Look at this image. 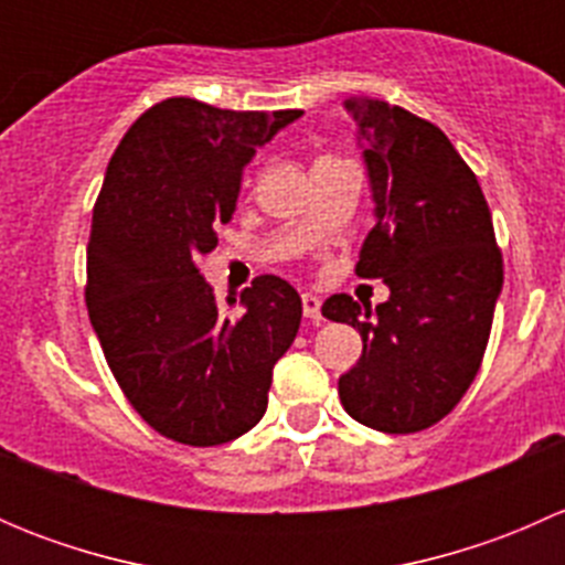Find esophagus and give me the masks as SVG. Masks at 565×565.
<instances>
[{
	"mask_svg": "<svg viewBox=\"0 0 565 565\" xmlns=\"http://www.w3.org/2000/svg\"><path fill=\"white\" fill-rule=\"evenodd\" d=\"M300 300H303V317L306 319H311V322H319V319H322V311H319V298L317 295H311V292H303L300 295Z\"/></svg>",
	"mask_w": 565,
	"mask_h": 565,
	"instance_id": "obj_1",
	"label": "esophagus"
}]
</instances>
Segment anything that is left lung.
<instances>
[{
    "label": "left lung",
    "instance_id": "8db88e82",
    "mask_svg": "<svg viewBox=\"0 0 565 565\" xmlns=\"http://www.w3.org/2000/svg\"><path fill=\"white\" fill-rule=\"evenodd\" d=\"M344 108L374 202L355 270L383 278L391 295L377 309L333 295L322 315L363 339L361 361L339 377L347 413L409 435L446 418L476 380L503 259L481 185L437 125L366 95Z\"/></svg>",
    "mask_w": 565,
    "mask_h": 565
}]
</instances>
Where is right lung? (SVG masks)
Returning a JSON list of instances; mask_svg holds the SVG:
<instances>
[{"label": "right lung", "instance_id": "right-lung-1", "mask_svg": "<svg viewBox=\"0 0 565 565\" xmlns=\"http://www.w3.org/2000/svg\"><path fill=\"white\" fill-rule=\"evenodd\" d=\"M303 111H230L169 98L141 114L108 161L87 243V309L114 380L174 443L246 435L267 409L273 366L300 328L278 276L221 309L196 259L218 246L243 169Z\"/></svg>", "mask_w": 565, "mask_h": 565}]
</instances>
